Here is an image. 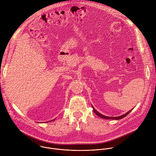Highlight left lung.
Segmentation results:
<instances>
[{
    "mask_svg": "<svg viewBox=\"0 0 156 156\" xmlns=\"http://www.w3.org/2000/svg\"><path fill=\"white\" fill-rule=\"evenodd\" d=\"M92 108H93V111H94V112L97 115H98L99 117L102 118H104V119H115V120L121 119L124 118L126 116H127L130 112L132 111L133 109H132L130 110V111L127 112V113H126L125 114H124V115H121V116H115V117H111V116H105V115H103L100 113L98 112L95 109V108L93 107L92 105Z\"/></svg>",
    "mask_w": 156,
    "mask_h": 156,
    "instance_id": "obj_1",
    "label": "left lung"
}]
</instances>
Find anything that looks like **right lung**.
<instances>
[{
  "label": "right lung",
  "instance_id": "obj_1",
  "mask_svg": "<svg viewBox=\"0 0 156 156\" xmlns=\"http://www.w3.org/2000/svg\"><path fill=\"white\" fill-rule=\"evenodd\" d=\"M55 119H53V120H51V121H50V122H51V121H54Z\"/></svg>",
  "mask_w": 156,
  "mask_h": 156
}]
</instances>
